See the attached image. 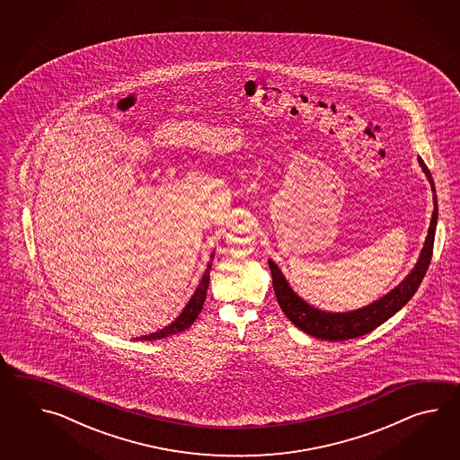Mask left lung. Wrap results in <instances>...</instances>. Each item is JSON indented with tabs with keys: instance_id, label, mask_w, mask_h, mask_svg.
I'll return each mask as SVG.
<instances>
[{
	"instance_id": "8db88e82",
	"label": "left lung",
	"mask_w": 460,
	"mask_h": 460,
	"mask_svg": "<svg viewBox=\"0 0 460 460\" xmlns=\"http://www.w3.org/2000/svg\"><path fill=\"white\" fill-rule=\"evenodd\" d=\"M418 163L428 177L432 194H434L432 197L434 212L430 218L429 230H428L424 246L420 250L418 263L414 264L411 273L394 289L385 294L378 301L368 304L362 309L350 311V313H325L321 309H315L311 304L305 303L297 294L294 293L291 286L281 273V270L276 266L273 260L268 261L271 276H273L274 294H276L279 307L283 309L286 317L307 335H313L321 341H332V342H342V341H349L355 337H362L365 333L375 331L383 323H386L391 315H394L402 305H406V303L418 291L420 281L429 268L434 234H436V226H438V196H436L434 181L430 176L429 169L420 157H418Z\"/></svg>"
}]
</instances>
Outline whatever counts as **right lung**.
<instances>
[{"label":"right lung","mask_w":460,"mask_h":460,"mask_svg":"<svg viewBox=\"0 0 460 460\" xmlns=\"http://www.w3.org/2000/svg\"><path fill=\"white\" fill-rule=\"evenodd\" d=\"M212 261H214V253L210 256V261L207 264L206 273H204L202 279H200V283L197 286L196 293L192 294L190 301L187 303L186 307H184V311L179 314V317H177L176 321L169 323V325L164 327V329L157 331V332L149 333V335H145V337H139V341H159V339H166V337H171V335H174V333L186 331V329H189V327L194 323V321L197 319V315L200 314L202 307H204L207 288H208V281H210Z\"/></svg>","instance_id":"1"}]
</instances>
